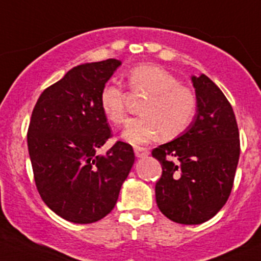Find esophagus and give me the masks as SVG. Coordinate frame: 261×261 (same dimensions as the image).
<instances>
[{"label":"esophagus","instance_id":"34e87169","mask_svg":"<svg viewBox=\"0 0 261 261\" xmlns=\"http://www.w3.org/2000/svg\"><path fill=\"white\" fill-rule=\"evenodd\" d=\"M135 153L136 156H137L138 159H142V158H146V156H148V150L147 148H143V147H135Z\"/></svg>","mask_w":261,"mask_h":261}]
</instances>
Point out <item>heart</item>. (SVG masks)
<instances>
[{
    "label": "heart",
    "instance_id": "obj_1",
    "mask_svg": "<svg viewBox=\"0 0 261 261\" xmlns=\"http://www.w3.org/2000/svg\"><path fill=\"white\" fill-rule=\"evenodd\" d=\"M130 89L147 96L142 103V116L126 123L121 138L130 145H143L161 133L169 140L185 132L196 113V96L179 84L169 71L156 65H140L128 74ZM103 115L113 124L125 120V97L121 87L108 83L100 95Z\"/></svg>",
    "mask_w": 261,
    "mask_h": 261
}]
</instances>
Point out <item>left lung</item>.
Here are the masks:
<instances>
[{
  "label": "left lung",
  "mask_w": 261,
  "mask_h": 261,
  "mask_svg": "<svg viewBox=\"0 0 261 261\" xmlns=\"http://www.w3.org/2000/svg\"><path fill=\"white\" fill-rule=\"evenodd\" d=\"M196 115L182 135L152 151L163 174L156 182L160 212L179 224H201L227 202L240 159L234 113L205 74L191 76Z\"/></svg>",
  "instance_id": "8db88e82"
}]
</instances>
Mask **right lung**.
I'll return each mask as SVG.
<instances>
[{
	"label": "right lung",
	"instance_id": "add662e5",
	"mask_svg": "<svg viewBox=\"0 0 261 261\" xmlns=\"http://www.w3.org/2000/svg\"><path fill=\"white\" fill-rule=\"evenodd\" d=\"M120 65L109 59L74 66L42 92L32 113L28 150L37 190L68 222L89 224L106 217L135 164L132 146L120 141L97 153L111 137L101 91Z\"/></svg>",
	"mask_w": 261,
	"mask_h": 261
}]
</instances>
